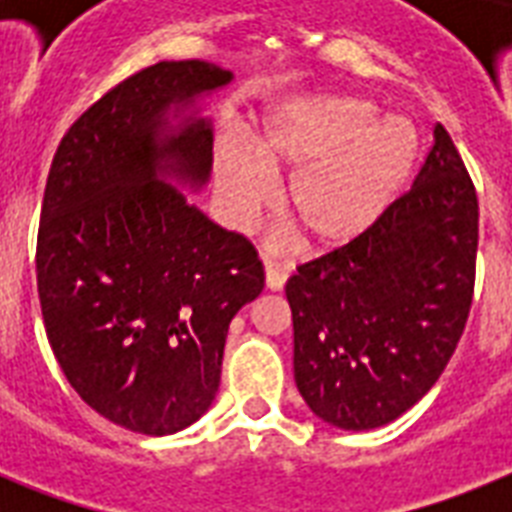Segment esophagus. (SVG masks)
Instances as JSON below:
<instances>
[{"label":"esophagus","mask_w":512,"mask_h":512,"mask_svg":"<svg viewBox=\"0 0 512 512\" xmlns=\"http://www.w3.org/2000/svg\"><path fill=\"white\" fill-rule=\"evenodd\" d=\"M287 273H289L287 265L265 263V284H268V289L279 292V289L287 284Z\"/></svg>","instance_id":"obj_1"}]
</instances>
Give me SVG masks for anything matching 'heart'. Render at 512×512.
<instances>
[{
  "label": "heart",
  "mask_w": 512,
  "mask_h": 512,
  "mask_svg": "<svg viewBox=\"0 0 512 512\" xmlns=\"http://www.w3.org/2000/svg\"><path fill=\"white\" fill-rule=\"evenodd\" d=\"M417 159V135L401 119L374 122L366 100L305 95L265 116L252 151L225 143L215 177L233 220L249 223L273 199L271 175H291L289 220L316 247L356 239L396 199Z\"/></svg>",
  "instance_id": "b5f03b06"
}]
</instances>
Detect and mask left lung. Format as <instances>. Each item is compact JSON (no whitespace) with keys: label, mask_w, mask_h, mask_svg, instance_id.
<instances>
[{"label":"left lung","mask_w":512,"mask_h":512,"mask_svg":"<svg viewBox=\"0 0 512 512\" xmlns=\"http://www.w3.org/2000/svg\"><path fill=\"white\" fill-rule=\"evenodd\" d=\"M478 196L449 132L372 228L287 281L295 382L342 430L388 425L449 364L476 287Z\"/></svg>","instance_id":"8db88e82"}]
</instances>
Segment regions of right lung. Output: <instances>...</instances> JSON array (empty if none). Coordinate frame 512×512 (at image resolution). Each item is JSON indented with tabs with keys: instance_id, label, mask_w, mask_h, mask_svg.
Here are the masks:
<instances>
[{
	"instance_id": "obj_1",
	"label": "right lung",
	"mask_w": 512,
	"mask_h": 512,
	"mask_svg": "<svg viewBox=\"0 0 512 512\" xmlns=\"http://www.w3.org/2000/svg\"><path fill=\"white\" fill-rule=\"evenodd\" d=\"M231 71L162 60L92 103L60 140L44 185L36 287L71 388L114 425L167 436L215 401L228 324L263 292L255 247L191 207L164 177L201 185L212 127L170 106Z\"/></svg>"
}]
</instances>
